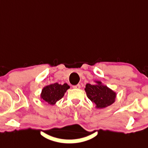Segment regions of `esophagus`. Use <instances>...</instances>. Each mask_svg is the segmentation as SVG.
<instances>
[{
    "label": "esophagus",
    "instance_id": "esophagus-1",
    "mask_svg": "<svg viewBox=\"0 0 148 148\" xmlns=\"http://www.w3.org/2000/svg\"><path fill=\"white\" fill-rule=\"evenodd\" d=\"M73 88H76V89H80V84H77V85H75L73 86Z\"/></svg>",
    "mask_w": 148,
    "mask_h": 148
}]
</instances>
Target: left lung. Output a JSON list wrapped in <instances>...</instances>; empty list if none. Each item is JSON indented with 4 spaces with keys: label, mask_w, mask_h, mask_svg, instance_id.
<instances>
[{
    "label": "left lung",
    "mask_w": 148,
    "mask_h": 148,
    "mask_svg": "<svg viewBox=\"0 0 148 148\" xmlns=\"http://www.w3.org/2000/svg\"><path fill=\"white\" fill-rule=\"evenodd\" d=\"M96 84H87L85 91L88 98L96 105L97 108H104L112 105L116 97V92L102 84L100 81H96Z\"/></svg>",
    "instance_id": "left-lung-1"
}]
</instances>
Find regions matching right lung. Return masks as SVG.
<instances>
[{"instance_id":"obj_1","label":"right lung","mask_w":148,"mask_h":148,"mask_svg":"<svg viewBox=\"0 0 148 148\" xmlns=\"http://www.w3.org/2000/svg\"><path fill=\"white\" fill-rule=\"evenodd\" d=\"M70 86L66 83L63 85L58 83H54L44 87L42 90L40 98L44 102L50 105H54L57 101L60 100L64 95L66 90Z\"/></svg>"}]
</instances>
